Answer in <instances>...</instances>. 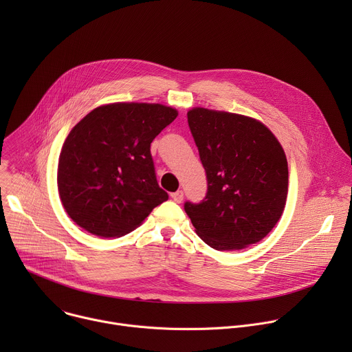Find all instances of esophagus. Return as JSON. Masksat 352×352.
<instances>
[{
	"label": "esophagus",
	"instance_id": "esophagus-1",
	"mask_svg": "<svg viewBox=\"0 0 352 352\" xmlns=\"http://www.w3.org/2000/svg\"><path fill=\"white\" fill-rule=\"evenodd\" d=\"M171 197H173L174 202L181 204V202H182V199H184V190H177V192L171 193Z\"/></svg>",
	"mask_w": 352,
	"mask_h": 352
}]
</instances>
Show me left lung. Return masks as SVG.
Instances as JSON below:
<instances>
[{
  "label": "left lung",
  "mask_w": 352,
  "mask_h": 352,
  "mask_svg": "<svg viewBox=\"0 0 352 352\" xmlns=\"http://www.w3.org/2000/svg\"><path fill=\"white\" fill-rule=\"evenodd\" d=\"M188 125L208 178L200 204L185 202L196 234L216 250L263 239L280 220L288 192L285 153L262 122L196 107Z\"/></svg>",
  "instance_id": "obj_1"
}]
</instances>
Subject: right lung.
<instances>
[{
	"label": "right lung",
	"mask_w": 352,
	"mask_h": 352,
	"mask_svg": "<svg viewBox=\"0 0 352 352\" xmlns=\"http://www.w3.org/2000/svg\"><path fill=\"white\" fill-rule=\"evenodd\" d=\"M163 104L113 103L80 120L58 160V193L68 216L104 238L122 236L168 199L150 143L175 118Z\"/></svg>",
	"instance_id": "right-lung-1"
}]
</instances>
